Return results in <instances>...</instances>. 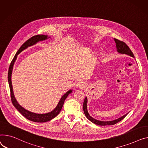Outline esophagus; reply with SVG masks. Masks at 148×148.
<instances>
[{"instance_id":"esophagus-1","label":"esophagus","mask_w":148,"mask_h":148,"mask_svg":"<svg viewBox=\"0 0 148 148\" xmlns=\"http://www.w3.org/2000/svg\"><path fill=\"white\" fill-rule=\"evenodd\" d=\"M77 86L78 88H83V87H84V82H82V81H79V82H78L77 83Z\"/></svg>"}]
</instances>
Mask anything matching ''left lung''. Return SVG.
<instances>
[{"instance_id":"obj_1","label":"left lung","mask_w":148,"mask_h":148,"mask_svg":"<svg viewBox=\"0 0 148 148\" xmlns=\"http://www.w3.org/2000/svg\"><path fill=\"white\" fill-rule=\"evenodd\" d=\"M114 40L116 43V47L117 48V51L118 53H121V54H127L128 56H132L133 57H134L132 51H131V49H130V48L128 47V45L126 44V43L123 42L119 40L118 39H115L114 38ZM83 109H84V112L85 115L86 116V117L90 121L95 124H97L99 125H114L116 123H118L119 121H121V120H123L127 115V114L123 116H121V118L115 119V120H113V121H99L95 119L94 118H93L92 117H91L88 112L87 110V98L85 97L84 99V104H83Z\"/></svg>"}]
</instances>
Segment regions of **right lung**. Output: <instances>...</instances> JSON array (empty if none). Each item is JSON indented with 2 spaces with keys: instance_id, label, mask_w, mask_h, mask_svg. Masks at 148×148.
Here are the masks:
<instances>
[{
  "instance_id": "right-lung-1",
  "label": "right lung",
  "mask_w": 148,
  "mask_h": 148,
  "mask_svg": "<svg viewBox=\"0 0 148 148\" xmlns=\"http://www.w3.org/2000/svg\"><path fill=\"white\" fill-rule=\"evenodd\" d=\"M49 38L50 37H49L48 38ZM47 39H48V36H47V35L38 34V35H35V36L32 37L31 38L28 39L27 41L25 42L22 45V46L20 48L18 51L16 52V54L15 55L13 60H12V62L10 66V67H9L8 74V82H9V85H10V91H11V101H12L13 105L15 106V108L17 110L20 112V113H21V115H23L25 118H27V119H29L30 121H33V122H36V123L47 122V121H49L51 120L52 119L54 118L56 116H57L59 114V113L60 112L61 110H62V109L64 100L67 97L68 95L70 93H71L72 91V90L68 91L66 94H64L63 95L62 97L61 98L57 107L53 111L48 113V114H35V113H33V112H31L25 109L24 108H23L22 106H21L19 105L18 103L17 102L15 98L14 92H13L12 82H11V75H12V72L13 66H14V64L16 59L17 56H18L23 50L28 48V47H30L34 44H36V43L37 42H38L39 41L44 40Z\"/></svg>"
}]
</instances>
